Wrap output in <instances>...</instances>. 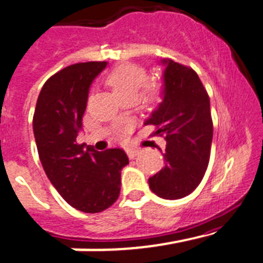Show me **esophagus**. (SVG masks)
<instances>
[{
  "mask_svg": "<svg viewBox=\"0 0 263 263\" xmlns=\"http://www.w3.org/2000/svg\"><path fill=\"white\" fill-rule=\"evenodd\" d=\"M137 154H139V151H135V149H127V156H128L129 159H134Z\"/></svg>",
  "mask_w": 263,
  "mask_h": 263,
  "instance_id": "obj_1",
  "label": "esophagus"
}]
</instances>
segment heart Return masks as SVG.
<instances>
[{
    "label": "heart",
    "mask_w": 263,
    "mask_h": 263,
    "mask_svg": "<svg viewBox=\"0 0 263 263\" xmlns=\"http://www.w3.org/2000/svg\"><path fill=\"white\" fill-rule=\"evenodd\" d=\"M146 80H148V73L145 68L134 63H123L117 66L107 75L106 84L119 101L123 98L136 100L141 92V88L143 87L141 98L146 104L153 105L161 98V88L154 83H146Z\"/></svg>",
    "instance_id": "1"
}]
</instances>
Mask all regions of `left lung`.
Listing matches in <instances>:
<instances>
[{"instance_id": "left-lung-1", "label": "left lung", "mask_w": 263, "mask_h": 263, "mask_svg": "<svg viewBox=\"0 0 263 263\" xmlns=\"http://www.w3.org/2000/svg\"><path fill=\"white\" fill-rule=\"evenodd\" d=\"M163 100L144 124L156 127L153 135L165 136L162 153L165 167L149 178V188L166 200H178L192 193L209 165L213 140L210 100L197 73L191 67L161 61Z\"/></svg>"}]
</instances>
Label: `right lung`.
<instances>
[{
	"instance_id": "obj_1",
	"label": "right lung",
	"mask_w": 263,
	"mask_h": 263,
	"mask_svg": "<svg viewBox=\"0 0 263 263\" xmlns=\"http://www.w3.org/2000/svg\"><path fill=\"white\" fill-rule=\"evenodd\" d=\"M107 62H83L50 76L39 95L33 134L46 176L63 200L83 213H100L119 197L122 149L97 152L76 143L89 87Z\"/></svg>"
}]
</instances>
